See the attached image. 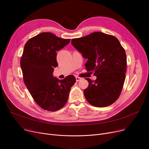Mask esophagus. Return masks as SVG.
<instances>
[{"mask_svg":"<svg viewBox=\"0 0 149 149\" xmlns=\"http://www.w3.org/2000/svg\"><path fill=\"white\" fill-rule=\"evenodd\" d=\"M75 79H76V81H79L80 80H81V78H80V77H76Z\"/></svg>","mask_w":149,"mask_h":149,"instance_id":"obj_1","label":"esophagus"}]
</instances>
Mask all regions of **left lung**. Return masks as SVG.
<instances>
[{
  "label": "left lung",
  "instance_id": "obj_1",
  "mask_svg": "<svg viewBox=\"0 0 149 149\" xmlns=\"http://www.w3.org/2000/svg\"><path fill=\"white\" fill-rule=\"evenodd\" d=\"M72 45L88 61V72L93 71L95 81L89 82L84 95L92 106L104 107L118 98L126 79L127 58L124 49L115 37L95 32L86 36L73 38Z\"/></svg>",
  "mask_w": 149,
  "mask_h": 149
}]
</instances>
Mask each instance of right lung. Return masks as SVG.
I'll return each instance as SVG.
<instances>
[{
    "label": "right lung",
    "instance_id": "obj_1",
    "mask_svg": "<svg viewBox=\"0 0 149 149\" xmlns=\"http://www.w3.org/2000/svg\"><path fill=\"white\" fill-rule=\"evenodd\" d=\"M70 40L46 32L30 38L25 45L20 60L23 81L36 103L44 110L54 112L63 107L76 81L72 75L63 80L52 75L58 66L56 52Z\"/></svg>",
    "mask_w": 149,
    "mask_h": 149
}]
</instances>
